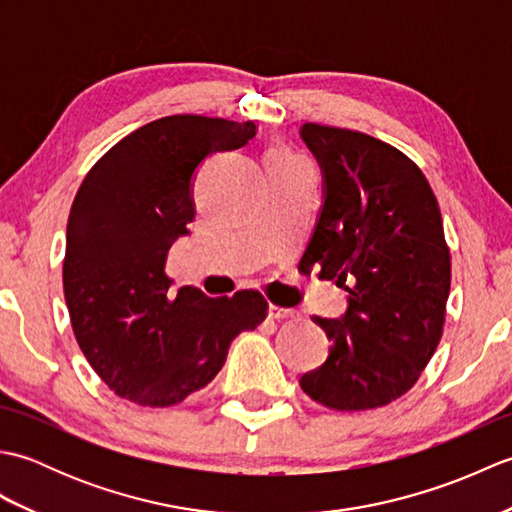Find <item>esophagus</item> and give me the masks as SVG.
<instances>
[{"label":"esophagus","instance_id":"1","mask_svg":"<svg viewBox=\"0 0 512 512\" xmlns=\"http://www.w3.org/2000/svg\"><path fill=\"white\" fill-rule=\"evenodd\" d=\"M268 317L275 321H286V319H299L297 310H288V308H279V306H270L268 308Z\"/></svg>","mask_w":512,"mask_h":512}]
</instances>
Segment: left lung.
<instances>
[{
  "label": "left lung",
  "mask_w": 512,
  "mask_h": 512,
  "mask_svg": "<svg viewBox=\"0 0 512 512\" xmlns=\"http://www.w3.org/2000/svg\"><path fill=\"white\" fill-rule=\"evenodd\" d=\"M323 206L301 262L350 292L343 319L314 317L332 341L299 385L321 405L363 411L416 385L442 339L451 255L420 167L383 140L306 123Z\"/></svg>",
  "instance_id": "obj_1"
}]
</instances>
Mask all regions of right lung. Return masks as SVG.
Here are the masks:
<instances>
[{
  "label": "right lung",
  "instance_id": "obj_1",
  "mask_svg": "<svg viewBox=\"0 0 512 512\" xmlns=\"http://www.w3.org/2000/svg\"><path fill=\"white\" fill-rule=\"evenodd\" d=\"M253 121L176 114L138 127L107 151L76 191L63 257V295L81 352L114 394L143 407L178 405L220 372L239 332L266 319L255 290L169 297L167 255L187 235L193 173L244 147Z\"/></svg>",
  "mask_w": 512,
  "mask_h": 512
}]
</instances>
